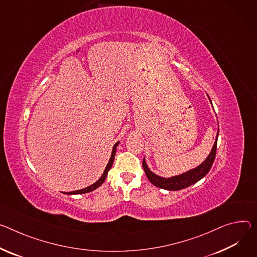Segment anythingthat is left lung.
I'll use <instances>...</instances> for the list:
<instances>
[{
    "mask_svg": "<svg viewBox=\"0 0 257 257\" xmlns=\"http://www.w3.org/2000/svg\"><path fill=\"white\" fill-rule=\"evenodd\" d=\"M208 98H209V96H208ZM210 102H211V99H210ZM218 130H219V128H218ZM217 138H218V132L216 134L215 143L213 145V148H212L211 152H210L208 157L201 163L199 166H197L196 168H193L189 171L183 172V173L178 174V175L171 176V177H163V176H160V175L154 173L149 168L147 162H146V158H144L143 166H144L145 172L147 174V177L149 178V180L154 185L157 186V188L168 190V191L182 190V189L188 188V186L198 182L209 172L210 169H211V166L213 164L214 159H215V155H216Z\"/></svg>",
    "mask_w": 257,
    "mask_h": 257,
    "instance_id": "left-lung-1",
    "label": "left lung"
}]
</instances>
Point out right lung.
I'll list each match as a JSON object with an SVG mask.
<instances>
[{
    "label": "right lung",
    "mask_w": 257,
    "mask_h": 257,
    "mask_svg": "<svg viewBox=\"0 0 257 257\" xmlns=\"http://www.w3.org/2000/svg\"><path fill=\"white\" fill-rule=\"evenodd\" d=\"M119 144H120V142L115 143V145L113 146L112 151H111V155H110V158H109V161H108V163H107V165H106V167H105V169H104L102 175L100 176V178H99L96 182H94L93 184L87 186V188H85V189L78 190V191H74V192H69V193H64V194H66V195H81V194L90 193V192H92V191H94V190L98 189L99 186L104 182V180H105V178H106V176H107V172L110 170V168H111V166H112V163H113L114 156H115V151H116V148H118Z\"/></svg>",
    "instance_id": "1"
}]
</instances>
